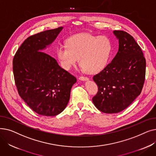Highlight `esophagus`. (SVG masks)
Here are the masks:
<instances>
[{
  "mask_svg": "<svg viewBox=\"0 0 156 156\" xmlns=\"http://www.w3.org/2000/svg\"><path fill=\"white\" fill-rule=\"evenodd\" d=\"M78 79L81 81H88V78L87 77H85V76H80Z\"/></svg>",
  "mask_w": 156,
  "mask_h": 156,
  "instance_id": "obj_1",
  "label": "esophagus"
}]
</instances>
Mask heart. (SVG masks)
<instances>
[{"instance_id":"1","label":"heart","mask_w":156,"mask_h":156,"mask_svg":"<svg viewBox=\"0 0 156 156\" xmlns=\"http://www.w3.org/2000/svg\"><path fill=\"white\" fill-rule=\"evenodd\" d=\"M112 49V42L108 37L81 33L68 38L66 45L57 47L56 55L66 70L75 66L79 59L87 73L95 74L106 66Z\"/></svg>"}]
</instances>
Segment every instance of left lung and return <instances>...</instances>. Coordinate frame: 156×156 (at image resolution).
I'll return each mask as SVG.
<instances>
[{
	"label": "left lung",
	"mask_w": 156,
	"mask_h": 156,
	"mask_svg": "<svg viewBox=\"0 0 156 156\" xmlns=\"http://www.w3.org/2000/svg\"><path fill=\"white\" fill-rule=\"evenodd\" d=\"M119 48L111 62L93 80L98 92L92 101L104 113H118L125 109L140 94L145 77L146 62L141 48L132 36L115 30Z\"/></svg>",
	"instance_id": "obj_1"
}]
</instances>
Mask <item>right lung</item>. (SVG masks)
Masks as SVG:
<instances>
[{
  "label": "right lung",
  "instance_id": "1",
  "mask_svg": "<svg viewBox=\"0 0 156 156\" xmlns=\"http://www.w3.org/2000/svg\"><path fill=\"white\" fill-rule=\"evenodd\" d=\"M63 29L59 27L27 38L12 61L15 83L20 96L40 115L54 116L66 107L76 78L61 68L54 57L43 50Z\"/></svg>",
  "mask_w": 156,
  "mask_h": 156
}]
</instances>
